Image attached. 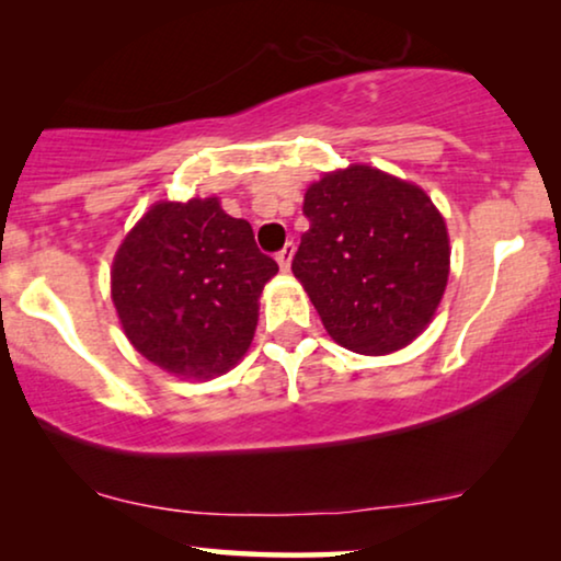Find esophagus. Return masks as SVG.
Returning <instances> with one entry per match:
<instances>
[{"label": "esophagus", "instance_id": "34e87169", "mask_svg": "<svg viewBox=\"0 0 561 561\" xmlns=\"http://www.w3.org/2000/svg\"><path fill=\"white\" fill-rule=\"evenodd\" d=\"M293 256H295V243H287L285 249L276 253V261H279L282 272H289V264H293Z\"/></svg>", "mask_w": 561, "mask_h": 561}]
</instances>
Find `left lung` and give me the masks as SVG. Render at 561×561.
I'll return each instance as SVG.
<instances>
[{
	"instance_id": "left-lung-1",
	"label": "left lung",
	"mask_w": 561,
	"mask_h": 561,
	"mask_svg": "<svg viewBox=\"0 0 561 561\" xmlns=\"http://www.w3.org/2000/svg\"><path fill=\"white\" fill-rule=\"evenodd\" d=\"M293 272L335 343L379 356L408 346L442 302L449 236L421 186L371 167L325 174L305 192Z\"/></svg>"
}]
</instances>
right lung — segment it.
<instances>
[{
    "instance_id": "1",
    "label": "right lung",
    "mask_w": 561,
    "mask_h": 561,
    "mask_svg": "<svg viewBox=\"0 0 561 561\" xmlns=\"http://www.w3.org/2000/svg\"><path fill=\"white\" fill-rule=\"evenodd\" d=\"M276 272L218 197L156 203L112 261V302L138 354L169 375L210 379L249 351Z\"/></svg>"
}]
</instances>
